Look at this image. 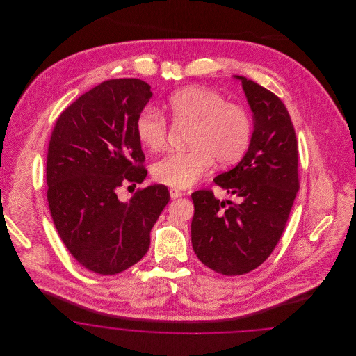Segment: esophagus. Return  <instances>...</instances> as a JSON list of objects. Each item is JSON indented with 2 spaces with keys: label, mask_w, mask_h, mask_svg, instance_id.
<instances>
[{
  "label": "esophagus",
  "mask_w": 356,
  "mask_h": 356,
  "mask_svg": "<svg viewBox=\"0 0 356 356\" xmlns=\"http://www.w3.org/2000/svg\"><path fill=\"white\" fill-rule=\"evenodd\" d=\"M170 199H177V197H181L183 196V192L176 189V188H172L170 191Z\"/></svg>",
  "instance_id": "esophagus-1"
}]
</instances>
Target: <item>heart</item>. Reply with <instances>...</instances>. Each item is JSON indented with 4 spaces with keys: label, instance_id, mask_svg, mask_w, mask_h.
<instances>
[{
    "label": "heart",
    "instance_id": "obj_1",
    "mask_svg": "<svg viewBox=\"0 0 356 356\" xmlns=\"http://www.w3.org/2000/svg\"><path fill=\"white\" fill-rule=\"evenodd\" d=\"M167 112L175 122L192 124L186 152H170L152 167L154 180L161 184L186 188L193 186L213 160L229 165L247 151L252 124L247 111L225 100L220 93L203 88L186 86L167 102ZM167 120L151 109H144L136 120V135L149 151H159L167 143Z\"/></svg>",
    "mask_w": 356,
    "mask_h": 356
}]
</instances>
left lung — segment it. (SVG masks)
Here are the masks:
<instances>
[{
  "mask_svg": "<svg viewBox=\"0 0 356 356\" xmlns=\"http://www.w3.org/2000/svg\"><path fill=\"white\" fill-rule=\"evenodd\" d=\"M235 77L254 113V134L236 167L213 181L237 202H220L212 191H196L191 224L199 260L227 276L248 273L268 259L299 191L298 141L286 105L261 85Z\"/></svg>",
  "mask_w": 356,
  "mask_h": 356,
  "instance_id": "obj_1",
  "label": "left lung"
}]
</instances>
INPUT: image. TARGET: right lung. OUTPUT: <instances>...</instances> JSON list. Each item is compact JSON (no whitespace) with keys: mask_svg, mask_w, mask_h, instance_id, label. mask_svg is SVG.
Returning <instances> with one entry per match:
<instances>
[{"mask_svg":"<svg viewBox=\"0 0 356 356\" xmlns=\"http://www.w3.org/2000/svg\"><path fill=\"white\" fill-rule=\"evenodd\" d=\"M151 97L143 80H108L72 102L53 128L47 157L51 219L89 271L116 275L141 260L170 202L163 184L137 189L129 202L118 196L122 184L147 177L136 120Z\"/></svg>","mask_w":356,"mask_h":356,"instance_id":"obj_1","label":"right lung"}]
</instances>
